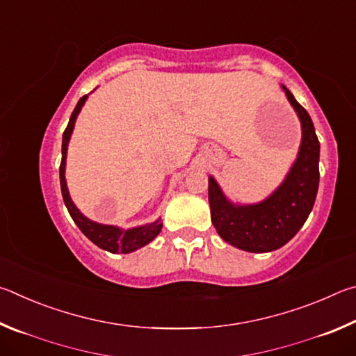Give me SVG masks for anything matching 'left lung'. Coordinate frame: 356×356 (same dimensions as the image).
I'll use <instances>...</instances> for the list:
<instances>
[{
  "label": "left lung",
  "instance_id": "8db88e82",
  "mask_svg": "<svg viewBox=\"0 0 356 356\" xmlns=\"http://www.w3.org/2000/svg\"><path fill=\"white\" fill-rule=\"evenodd\" d=\"M289 104L301 124V143L291 170L272 195L256 204H234L209 176V204L218 236L250 252H268L284 246L308 220L318 188V144L314 124L286 86Z\"/></svg>",
  "mask_w": 356,
  "mask_h": 356
}]
</instances>
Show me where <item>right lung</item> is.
<instances>
[{"label":"right lung","mask_w":356,"mask_h":356,"mask_svg":"<svg viewBox=\"0 0 356 356\" xmlns=\"http://www.w3.org/2000/svg\"><path fill=\"white\" fill-rule=\"evenodd\" d=\"M86 100H88V95H84V97L78 100L75 110L70 116L67 129H65L63 135V160H61V166H59V180H61L63 200H64L65 207L69 210L72 220L75 221V225L80 227V231L89 240H91L92 243H95L99 248L105 251L124 252V254H127V252H134L152 242V240L160 234L163 222H161V220L159 218L152 222H147V225L136 226L131 229H120L118 226H111V225H100V222L92 221L89 220L88 216H84L80 210H78L74 201H72V197L69 195L67 182H65V159H67V146H69L72 131H74V127H75V120Z\"/></svg>","instance_id":"right-lung-1"}]
</instances>
